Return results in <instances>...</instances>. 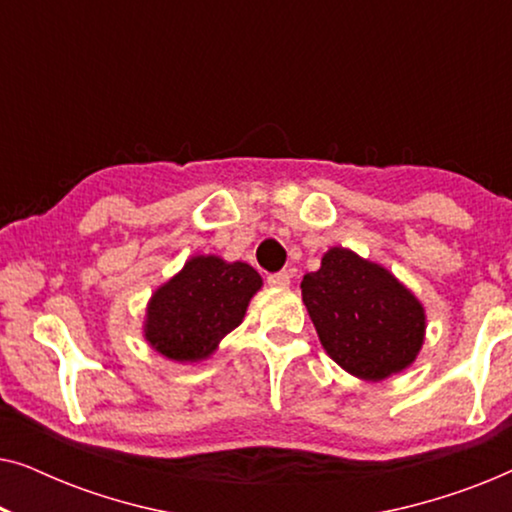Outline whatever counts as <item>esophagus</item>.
I'll list each match as a JSON object with an SVG mask.
<instances>
[{
	"label": "esophagus",
	"mask_w": 512,
	"mask_h": 512,
	"mask_svg": "<svg viewBox=\"0 0 512 512\" xmlns=\"http://www.w3.org/2000/svg\"><path fill=\"white\" fill-rule=\"evenodd\" d=\"M268 284L275 286V289H286V286L291 284V275L286 270L282 272H272V275L268 277Z\"/></svg>",
	"instance_id": "obj_1"
}]
</instances>
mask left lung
Here are the masks:
<instances>
[{"label": "left lung", "mask_w": 512, "mask_h": 512, "mask_svg": "<svg viewBox=\"0 0 512 512\" xmlns=\"http://www.w3.org/2000/svg\"><path fill=\"white\" fill-rule=\"evenodd\" d=\"M326 354L359 380L380 382L417 359L426 314L387 268L333 247L300 282Z\"/></svg>", "instance_id": "obj_1"}]
</instances>
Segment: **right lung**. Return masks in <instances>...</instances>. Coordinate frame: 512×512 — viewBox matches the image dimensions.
<instances>
[{
	"mask_svg": "<svg viewBox=\"0 0 512 512\" xmlns=\"http://www.w3.org/2000/svg\"><path fill=\"white\" fill-rule=\"evenodd\" d=\"M261 286V275L249 263H228L219 256L188 258L181 272L151 296L144 338L172 361L207 359L223 335L242 324Z\"/></svg>",
	"mask_w": 512,
	"mask_h": 512,
	"instance_id": "add662e5",
	"label": "right lung"
}]
</instances>
